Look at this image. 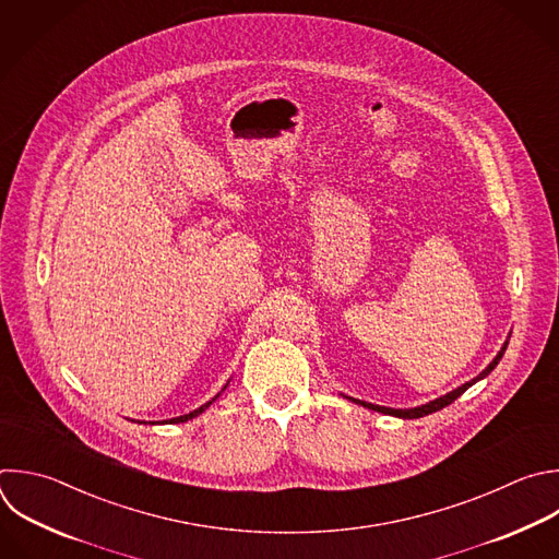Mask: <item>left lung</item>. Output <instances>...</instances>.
Segmentation results:
<instances>
[{
	"label": "left lung",
	"instance_id": "left-lung-1",
	"mask_svg": "<svg viewBox=\"0 0 559 559\" xmlns=\"http://www.w3.org/2000/svg\"><path fill=\"white\" fill-rule=\"evenodd\" d=\"M507 344L509 342H504L502 344V348L498 350V355L489 361V366L483 370V373L478 376V378H474L472 382H467V384H463V386H459L456 391H452V393H448V395H443V397H439V400H435V402H430V404H424V406H417V408H408V411H397V408H386V406H376V404H366V402H359V400H353V397H346V400H350V402H355V404H359V406H364V408H368V411H378V413H384V415H393V417H402V419H419V417H424V415H430V413H437V411H441V408H445V406H450L454 400H459L472 384H476L478 380H483V378H487L491 370L496 368V364L500 361V357L504 355V348H507Z\"/></svg>",
	"mask_w": 559,
	"mask_h": 559
}]
</instances>
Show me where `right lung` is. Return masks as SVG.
<instances>
[{
	"mask_svg": "<svg viewBox=\"0 0 559 559\" xmlns=\"http://www.w3.org/2000/svg\"><path fill=\"white\" fill-rule=\"evenodd\" d=\"M226 386H228V384H226ZM226 386H224V389H226ZM224 389H222V391H224ZM217 397H219V393H217V395H215V397H213L211 402H206L204 406H200L198 411H193V413H189V415H181V417H175V419H166V421H162V424H183V421H189V419H193V417L202 415V413H204V411H206V408H209V406H211V404H213V402H215Z\"/></svg>",
	"mask_w": 559,
	"mask_h": 559,
	"instance_id": "right-lung-1",
	"label": "right lung"
}]
</instances>
